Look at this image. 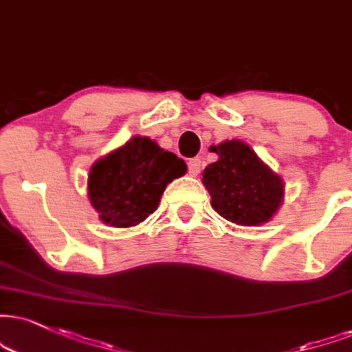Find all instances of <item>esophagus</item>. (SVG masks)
<instances>
[{"label":"esophagus","mask_w":352,"mask_h":352,"mask_svg":"<svg viewBox=\"0 0 352 352\" xmlns=\"http://www.w3.org/2000/svg\"><path fill=\"white\" fill-rule=\"evenodd\" d=\"M201 160L199 158H192V160H189V163H188V169H189V175L190 176H197L199 173H201Z\"/></svg>","instance_id":"obj_1"}]
</instances>
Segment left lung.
Wrapping results in <instances>:
<instances>
[{
    "mask_svg": "<svg viewBox=\"0 0 352 352\" xmlns=\"http://www.w3.org/2000/svg\"><path fill=\"white\" fill-rule=\"evenodd\" d=\"M219 155L202 173L214 210L243 227L267 223L284 202V179L254 153L248 143L225 140L212 145Z\"/></svg>",
    "mask_w": 352,
    "mask_h": 352,
    "instance_id": "8db88e82",
    "label": "left lung"
}]
</instances>
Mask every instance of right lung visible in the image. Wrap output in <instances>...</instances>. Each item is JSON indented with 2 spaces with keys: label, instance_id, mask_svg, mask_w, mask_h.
Wrapping results in <instances>:
<instances>
[{
  "label": "right lung",
  "instance_id": "obj_1",
  "mask_svg": "<svg viewBox=\"0 0 352 352\" xmlns=\"http://www.w3.org/2000/svg\"><path fill=\"white\" fill-rule=\"evenodd\" d=\"M186 171L184 160L137 135L91 166L88 199L101 222L114 228L135 227L158 209L166 186Z\"/></svg>",
  "mask_w": 352,
  "mask_h": 352
}]
</instances>
